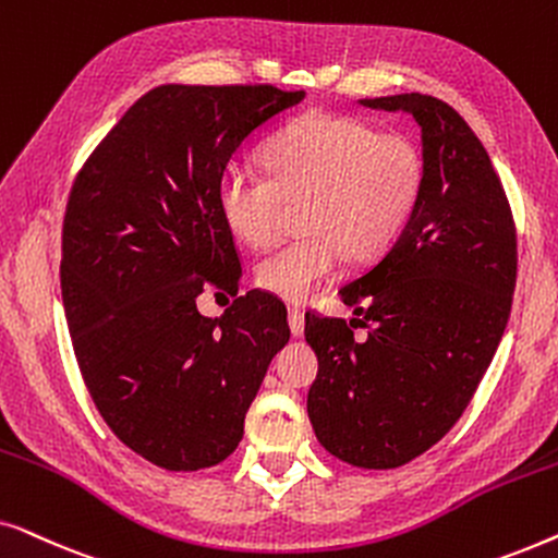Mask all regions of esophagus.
<instances>
[{"label":"esophagus","mask_w":558,"mask_h":558,"mask_svg":"<svg viewBox=\"0 0 558 558\" xmlns=\"http://www.w3.org/2000/svg\"><path fill=\"white\" fill-rule=\"evenodd\" d=\"M289 330L292 335L304 332V312L300 307H289Z\"/></svg>","instance_id":"34e87169"}]
</instances>
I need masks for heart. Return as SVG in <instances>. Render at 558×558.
<instances>
[{
  "label": "heart",
  "mask_w": 558,
  "mask_h": 558,
  "mask_svg": "<svg viewBox=\"0 0 558 558\" xmlns=\"http://www.w3.org/2000/svg\"><path fill=\"white\" fill-rule=\"evenodd\" d=\"M266 172L233 165L218 182L228 231L251 248L279 239L289 208L302 205L300 239L262 258L256 281L284 302H304L338 274L342 258L384 256L414 216L426 180L414 136L380 132L348 113L312 111L264 147Z\"/></svg>",
  "instance_id": "b5f03b06"
}]
</instances>
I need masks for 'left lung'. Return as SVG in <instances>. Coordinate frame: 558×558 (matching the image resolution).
<instances>
[{"label": "left lung", "instance_id": "left-lung-1", "mask_svg": "<svg viewBox=\"0 0 558 558\" xmlns=\"http://www.w3.org/2000/svg\"><path fill=\"white\" fill-rule=\"evenodd\" d=\"M363 106L416 119L426 180L401 239L340 289L363 319L304 315L319 361L307 411L338 460L393 470L437 445L475 396L510 317L518 235L483 142L452 106L424 94Z\"/></svg>", "mask_w": 558, "mask_h": 558}]
</instances>
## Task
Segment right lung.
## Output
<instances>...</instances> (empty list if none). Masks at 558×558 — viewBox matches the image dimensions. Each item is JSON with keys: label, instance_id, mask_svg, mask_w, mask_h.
Returning a JSON list of instances; mask_svg holds the SVG:
<instances>
[{"label": "right lung", "instance_id": "1", "mask_svg": "<svg viewBox=\"0 0 558 558\" xmlns=\"http://www.w3.org/2000/svg\"><path fill=\"white\" fill-rule=\"evenodd\" d=\"M304 90L157 86L75 174L60 289L81 376L109 429L157 468L195 472L239 447L287 307L266 292L203 318L197 293L239 294L241 262L218 210L228 159Z\"/></svg>", "mask_w": 558, "mask_h": 558}]
</instances>
